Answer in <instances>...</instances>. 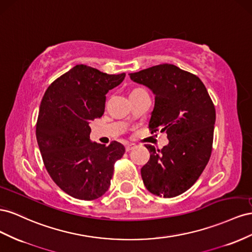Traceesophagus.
I'll use <instances>...</instances> for the list:
<instances>
[{
	"label": "esophagus",
	"mask_w": 252,
	"mask_h": 252,
	"mask_svg": "<svg viewBox=\"0 0 252 252\" xmlns=\"http://www.w3.org/2000/svg\"><path fill=\"white\" fill-rule=\"evenodd\" d=\"M134 148H135V145H133V143H127V145H126V152H130V151H132Z\"/></svg>",
	"instance_id": "obj_1"
}]
</instances>
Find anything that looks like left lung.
I'll use <instances>...</instances> for the list:
<instances>
[{
  "label": "left lung",
  "mask_w": 252,
  "mask_h": 252,
  "mask_svg": "<svg viewBox=\"0 0 252 252\" xmlns=\"http://www.w3.org/2000/svg\"><path fill=\"white\" fill-rule=\"evenodd\" d=\"M155 95L149 128L166 132L161 150L146 145L149 161L141 168L146 188L157 196L186 192L203 173L211 156L215 109L200 79L173 64H159L130 74Z\"/></svg>",
  "instance_id": "8db88e82"
}]
</instances>
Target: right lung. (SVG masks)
I'll use <instances>...</instances> for the list:
<instances>
[{"mask_svg":"<svg viewBox=\"0 0 252 252\" xmlns=\"http://www.w3.org/2000/svg\"><path fill=\"white\" fill-rule=\"evenodd\" d=\"M125 77L79 64L56 79L42 98L35 135L43 162L56 185L75 198L102 196L114 163L125 154L117 141L106 147L90 139V122L102 116L105 95Z\"/></svg>","mask_w":252,"mask_h":252,"instance_id":"1","label":"right lung"}]
</instances>
